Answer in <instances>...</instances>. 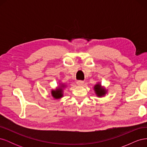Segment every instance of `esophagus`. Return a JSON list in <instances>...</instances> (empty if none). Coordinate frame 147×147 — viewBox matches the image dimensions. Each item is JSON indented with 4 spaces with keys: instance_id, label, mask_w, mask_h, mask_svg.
I'll return each instance as SVG.
<instances>
[{
    "instance_id": "1",
    "label": "esophagus",
    "mask_w": 147,
    "mask_h": 147,
    "mask_svg": "<svg viewBox=\"0 0 147 147\" xmlns=\"http://www.w3.org/2000/svg\"><path fill=\"white\" fill-rule=\"evenodd\" d=\"M77 84H78V85H82V84L84 83V82L82 80H78L77 82Z\"/></svg>"
}]
</instances>
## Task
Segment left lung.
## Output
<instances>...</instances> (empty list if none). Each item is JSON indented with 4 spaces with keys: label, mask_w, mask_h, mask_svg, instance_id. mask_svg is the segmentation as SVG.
Returning <instances> with one entry per match:
<instances>
[{
    "label": "left lung",
    "mask_w": 147,
    "mask_h": 147,
    "mask_svg": "<svg viewBox=\"0 0 147 147\" xmlns=\"http://www.w3.org/2000/svg\"><path fill=\"white\" fill-rule=\"evenodd\" d=\"M94 88V91H95L96 94H97V96L101 97V96H104L106 94L105 89L102 88L101 86V84H100L99 83L96 84Z\"/></svg>",
    "instance_id": "8db88e82"
}]
</instances>
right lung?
I'll return each instance as SVG.
<instances>
[{
    "label": "right lung",
    "mask_w": 147,
    "mask_h": 147,
    "mask_svg": "<svg viewBox=\"0 0 147 147\" xmlns=\"http://www.w3.org/2000/svg\"><path fill=\"white\" fill-rule=\"evenodd\" d=\"M62 87H64L65 86L62 85ZM51 94L53 96V97L55 99H59L61 98V97H63V90H62L61 87H59V88L56 89V90H52L51 91Z\"/></svg>",
    "instance_id": "add662e5"
}]
</instances>
